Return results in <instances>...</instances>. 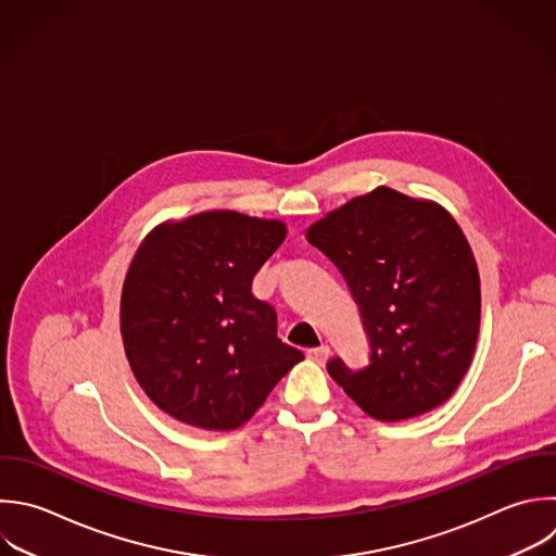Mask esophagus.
<instances>
[{"label":"esophagus","instance_id":"34e87169","mask_svg":"<svg viewBox=\"0 0 556 556\" xmlns=\"http://www.w3.org/2000/svg\"><path fill=\"white\" fill-rule=\"evenodd\" d=\"M328 354H330V348L328 345H319V348H311L308 352H306V356L311 358V361H315V363H319V365H324L326 361H328Z\"/></svg>","mask_w":556,"mask_h":556}]
</instances>
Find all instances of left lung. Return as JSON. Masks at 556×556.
Here are the masks:
<instances>
[{"label": "left lung", "mask_w": 556, "mask_h": 556, "mask_svg": "<svg viewBox=\"0 0 556 556\" xmlns=\"http://www.w3.org/2000/svg\"><path fill=\"white\" fill-rule=\"evenodd\" d=\"M306 239L341 271L358 304L369 361L326 369L374 419L441 406L460 384L480 328L473 252L437 202L376 187L326 213Z\"/></svg>", "instance_id": "obj_1"}]
</instances>
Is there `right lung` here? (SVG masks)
<instances>
[{
    "label": "right lung",
    "mask_w": 556,
    "mask_h": 556,
    "mask_svg": "<svg viewBox=\"0 0 556 556\" xmlns=\"http://www.w3.org/2000/svg\"><path fill=\"white\" fill-rule=\"evenodd\" d=\"M280 219L204 211L156 226L128 267L119 328L132 374L174 419L235 430L304 354L276 334L252 278L282 245Z\"/></svg>",
    "instance_id": "1"
}]
</instances>
